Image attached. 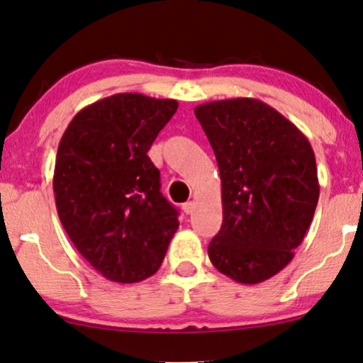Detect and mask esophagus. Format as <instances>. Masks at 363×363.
Listing matches in <instances>:
<instances>
[{"mask_svg": "<svg viewBox=\"0 0 363 363\" xmlns=\"http://www.w3.org/2000/svg\"><path fill=\"white\" fill-rule=\"evenodd\" d=\"M182 210L185 211V215H191V213L195 211V203H193V201H186V203H183V205H182Z\"/></svg>", "mask_w": 363, "mask_h": 363, "instance_id": "esophagus-1", "label": "esophagus"}]
</instances>
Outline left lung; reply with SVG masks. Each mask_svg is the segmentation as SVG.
<instances>
[{"mask_svg":"<svg viewBox=\"0 0 363 363\" xmlns=\"http://www.w3.org/2000/svg\"><path fill=\"white\" fill-rule=\"evenodd\" d=\"M221 178L223 225L208 256L223 274L257 284L294 257L319 201L315 155L294 123L251 97L195 107Z\"/></svg>","mask_w":363,"mask_h":363,"instance_id":"1","label":"left lung"}]
</instances>
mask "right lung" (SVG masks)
Wrapping results in <instances>:
<instances>
[{
    "mask_svg": "<svg viewBox=\"0 0 363 363\" xmlns=\"http://www.w3.org/2000/svg\"><path fill=\"white\" fill-rule=\"evenodd\" d=\"M177 108L173 99L113 94L79 111L59 142V220L108 281L132 284L155 274L180 225L147 155Z\"/></svg>",
    "mask_w": 363,
    "mask_h": 363,
    "instance_id": "obj_1",
    "label": "right lung"
}]
</instances>
